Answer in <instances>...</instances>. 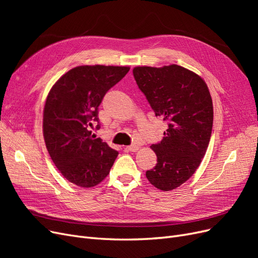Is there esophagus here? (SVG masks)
Here are the masks:
<instances>
[{"mask_svg": "<svg viewBox=\"0 0 258 258\" xmlns=\"http://www.w3.org/2000/svg\"><path fill=\"white\" fill-rule=\"evenodd\" d=\"M138 150H139V145H136V144H132L126 147L127 152H137Z\"/></svg>", "mask_w": 258, "mask_h": 258, "instance_id": "1", "label": "esophagus"}]
</instances>
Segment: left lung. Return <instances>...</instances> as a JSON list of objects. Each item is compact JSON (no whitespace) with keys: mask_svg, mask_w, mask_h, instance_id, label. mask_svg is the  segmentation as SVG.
Returning a JSON list of instances; mask_svg holds the SVG:
<instances>
[{"mask_svg":"<svg viewBox=\"0 0 258 258\" xmlns=\"http://www.w3.org/2000/svg\"><path fill=\"white\" fill-rule=\"evenodd\" d=\"M132 72L156 117L168 124L163 139L151 146L157 163L146 177L158 189H174L195 173L207 152L212 98L205 81L183 67H137Z\"/></svg>","mask_w":258,"mask_h":258,"instance_id":"left-lung-1","label":"left lung"}]
</instances>
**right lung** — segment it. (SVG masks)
Wrapping results in <instances>:
<instances>
[{"label":"right lung","instance_id":"obj_1","mask_svg":"<svg viewBox=\"0 0 258 258\" xmlns=\"http://www.w3.org/2000/svg\"><path fill=\"white\" fill-rule=\"evenodd\" d=\"M128 72V67H76L60 77L46 99V147L61 174L77 186L103 181L118 155L91 129L95 123L100 128L99 105L105 93Z\"/></svg>","mask_w":258,"mask_h":258}]
</instances>
